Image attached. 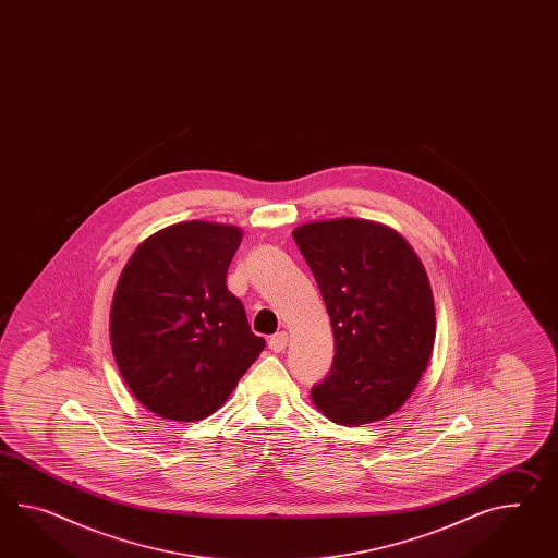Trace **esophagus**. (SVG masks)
Wrapping results in <instances>:
<instances>
[{"label":"esophagus","instance_id":"34e87169","mask_svg":"<svg viewBox=\"0 0 558 558\" xmlns=\"http://www.w3.org/2000/svg\"><path fill=\"white\" fill-rule=\"evenodd\" d=\"M286 342H288V335H286V332H276V335L268 340V347L272 349L274 353H282L286 349Z\"/></svg>","mask_w":558,"mask_h":558}]
</instances>
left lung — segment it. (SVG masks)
<instances>
[{"mask_svg": "<svg viewBox=\"0 0 558 558\" xmlns=\"http://www.w3.org/2000/svg\"><path fill=\"white\" fill-rule=\"evenodd\" d=\"M292 235L335 335L314 405L340 425L379 422L408 401L434 351V294L422 259L401 233L367 219L311 221Z\"/></svg>", "mask_w": 558, "mask_h": 558, "instance_id": "left-lung-1", "label": "left lung"}]
</instances>
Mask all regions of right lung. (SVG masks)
I'll return each mask as SVG.
<instances>
[{
  "mask_svg": "<svg viewBox=\"0 0 558 558\" xmlns=\"http://www.w3.org/2000/svg\"><path fill=\"white\" fill-rule=\"evenodd\" d=\"M240 242L235 226L183 221L153 233L124 266L110 306L112 354L159 417L211 415L266 347L226 286Z\"/></svg>",
  "mask_w": 558,
  "mask_h": 558,
  "instance_id": "right-lung-1",
  "label": "right lung"
}]
</instances>
